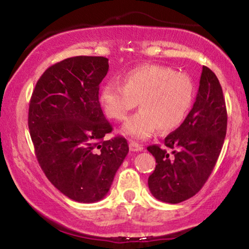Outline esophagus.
I'll return each instance as SVG.
<instances>
[{"label":"esophagus","instance_id":"obj_1","mask_svg":"<svg viewBox=\"0 0 249 249\" xmlns=\"http://www.w3.org/2000/svg\"><path fill=\"white\" fill-rule=\"evenodd\" d=\"M129 148H130L131 152H142L144 149V147L142 145L137 144V142H130L129 144Z\"/></svg>","mask_w":249,"mask_h":249}]
</instances>
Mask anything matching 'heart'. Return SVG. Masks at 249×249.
<instances>
[{
	"instance_id": "obj_1",
	"label": "heart",
	"mask_w": 249,
	"mask_h": 249,
	"mask_svg": "<svg viewBox=\"0 0 249 249\" xmlns=\"http://www.w3.org/2000/svg\"><path fill=\"white\" fill-rule=\"evenodd\" d=\"M124 85L107 81L100 90V103L107 117L125 120L137 107L142 110L129 118L122 132L144 141L158 130L170 132L185 121L193 105L194 83L185 73L159 64H145L129 70Z\"/></svg>"
}]
</instances>
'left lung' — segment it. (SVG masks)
<instances>
[{
  "label": "left lung",
  "mask_w": 249,
  "mask_h": 249,
  "mask_svg": "<svg viewBox=\"0 0 249 249\" xmlns=\"http://www.w3.org/2000/svg\"><path fill=\"white\" fill-rule=\"evenodd\" d=\"M227 134V108L215 73L203 67L195 103L179 128L168 135L164 145L147 151L156 160L148 188L156 199L178 204L202 189L212 173Z\"/></svg>",
  "instance_id": "obj_1"
}]
</instances>
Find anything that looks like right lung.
Returning a JSON list of instances; mask_svg holds the SVG:
<instances>
[{"label":"right lung","mask_w":249,"mask_h":249,"mask_svg":"<svg viewBox=\"0 0 249 249\" xmlns=\"http://www.w3.org/2000/svg\"><path fill=\"white\" fill-rule=\"evenodd\" d=\"M108 71L103 56H74L45 70L29 103L28 127L40 168L63 195L79 203L103 199L129 152L112 131L98 101Z\"/></svg>","instance_id":"right-lung-1"}]
</instances>
